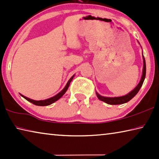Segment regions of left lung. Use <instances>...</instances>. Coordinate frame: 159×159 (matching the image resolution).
Segmentation results:
<instances>
[{
    "instance_id": "left-lung-1",
    "label": "left lung",
    "mask_w": 159,
    "mask_h": 159,
    "mask_svg": "<svg viewBox=\"0 0 159 159\" xmlns=\"http://www.w3.org/2000/svg\"><path fill=\"white\" fill-rule=\"evenodd\" d=\"M143 72H142V76H141V79L140 82L138 84L137 86H136L132 91L129 92V94L126 95H124V96L122 97H103L101 96V95L99 94L97 92H96L97 97L99 100H101L102 102H106L107 104H111V105H116V104H124L128 102L129 101L133 98V97L135 96V95L138 93L140 88L142 86L143 81L145 80L146 77V62H145V58L143 55Z\"/></svg>"
}]
</instances>
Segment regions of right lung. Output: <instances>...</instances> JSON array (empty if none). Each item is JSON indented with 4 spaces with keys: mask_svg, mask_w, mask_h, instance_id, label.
I'll return each instance as SVG.
<instances>
[{
    "mask_svg": "<svg viewBox=\"0 0 159 159\" xmlns=\"http://www.w3.org/2000/svg\"><path fill=\"white\" fill-rule=\"evenodd\" d=\"M74 76H75V75H73V76L71 78H70V79L69 80V81L67 82V84H66V86L65 87L64 89L62 90V91H61L60 92H59V93H58L57 94H56L55 96L51 97V98H49L48 99L40 100V101H36V100H33V99H29V98H28V97L23 96V95H22V94H20V95L23 97V98H25L26 100H28V102H31V103H33V104H35V105H37V106H48V105H50L51 104L54 103L55 102L57 101L58 99H60L61 97L63 96V94H65V92H67L68 87H69V86H70V82H71V81H72V79H73V77H74Z\"/></svg>",
    "mask_w": 159,
    "mask_h": 159,
    "instance_id": "1",
    "label": "right lung"
}]
</instances>
